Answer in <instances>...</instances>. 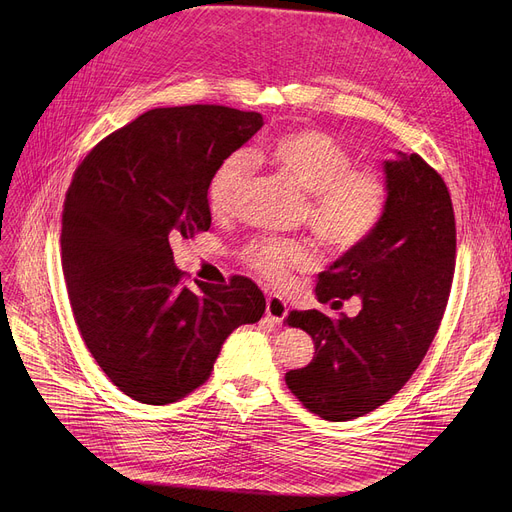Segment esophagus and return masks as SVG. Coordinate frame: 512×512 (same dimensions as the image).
Listing matches in <instances>:
<instances>
[{
  "label": "esophagus",
  "instance_id": "1",
  "mask_svg": "<svg viewBox=\"0 0 512 512\" xmlns=\"http://www.w3.org/2000/svg\"><path fill=\"white\" fill-rule=\"evenodd\" d=\"M265 315L270 317L272 321H276V324L280 326L288 315L286 301L282 297H278V294H270V297H267V301H265Z\"/></svg>",
  "mask_w": 512,
  "mask_h": 512
}]
</instances>
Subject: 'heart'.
<instances>
[{
    "label": "heart",
    "mask_w": 512,
    "mask_h": 512,
    "mask_svg": "<svg viewBox=\"0 0 512 512\" xmlns=\"http://www.w3.org/2000/svg\"><path fill=\"white\" fill-rule=\"evenodd\" d=\"M259 155L307 193V224L326 249H357L380 226L388 207L386 182L369 168H353L351 153L330 134L315 128L284 130ZM249 174L251 159L242 151L228 153L215 166L207 184L213 213L234 211ZM242 259L255 274L278 284L292 267H309L313 253L301 240L257 238L242 249Z\"/></svg>",
    "instance_id": "1"
}]
</instances>
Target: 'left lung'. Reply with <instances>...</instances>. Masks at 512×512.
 <instances>
[{"mask_svg": "<svg viewBox=\"0 0 512 512\" xmlns=\"http://www.w3.org/2000/svg\"><path fill=\"white\" fill-rule=\"evenodd\" d=\"M388 207L380 226L319 274L315 297L332 307L361 299L355 317L290 311L286 324L315 344L307 367L286 373L303 407L351 421L382 407L423 361L448 303L456 226L442 176L417 153L384 161Z\"/></svg>", "mask_w": 512, "mask_h": 512, "instance_id": "1", "label": "left lung"}]
</instances>
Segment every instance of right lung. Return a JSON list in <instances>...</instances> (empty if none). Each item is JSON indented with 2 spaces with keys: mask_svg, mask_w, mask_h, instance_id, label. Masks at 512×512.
Instances as JSON below:
<instances>
[{
  "mask_svg": "<svg viewBox=\"0 0 512 512\" xmlns=\"http://www.w3.org/2000/svg\"><path fill=\"white\" fill-rule=\"evenodd\" d=\"M261 126V114L224 105L155 107L74 172L62 213L72 313L97 365L132 400L168 405L191 394L226 338L265 311L249 278L184 286L172 253L209 230V178Z\"/></svg>",
  "mask_w": 512,
  "mask_h": 512,
  "instance_id": "add662e5",
  "label": "right lung"
}]
</instances>
